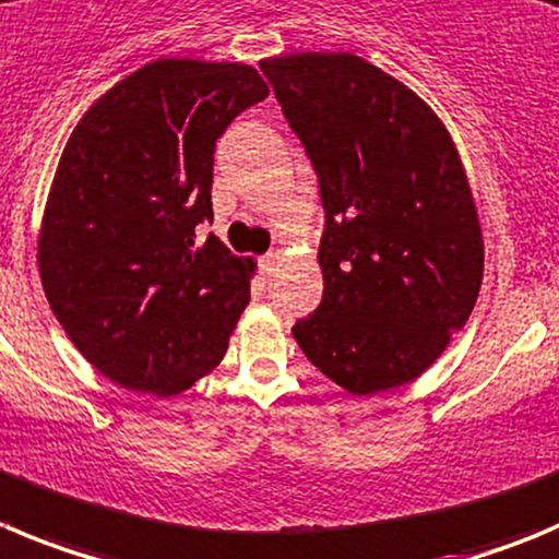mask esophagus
I'll return each mask as SVG.
<instances>
[{
  "instance_id": "obj_1",
  "label": "esophagus",
  "mask_w": 559,
  "mask_h": 559,
  "mask_svg": "<svg viewBox=\"0 0 559 559\" xmlns=\"http://www.w3.org/2000/svg\"><path fill=\"white\" fill-rule=\"evenodd\" d=\"M281 267V253H275V250H270V253H264L262 259H259V270H262L264 275H275V270Z\"/></svg>"
}]
</instances>
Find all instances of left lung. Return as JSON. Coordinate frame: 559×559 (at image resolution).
<instances>
[{
	"label": "left lung",
	"instance_id": "8db88e82",
	"mask_svg": "<svg viewBox=\"0 0 559 559\" xmlns=\"http://www.w3.org/2000/svg\"><path fill=\"white\" fill-rule=\"evenodd\" d=\"M320 181L325 289L300 350L353 394L419 378L466 325L483 234L461 156L414 91L356 55L259 62Z\"/></svg>",
	"mask_w": 559,
	"mask_h": 559
}]
</instances>
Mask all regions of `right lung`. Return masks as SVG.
I'll return each mask as SVG.
<instances>
[{"label":"right lung","instance_id":"1","mask_svg":"<svg viewBox=\"0 0 559 559\" xmlns=\"http://www.w3.org/2000/svg\"><path fill=\"white\" fill-rule=\"evenodd\" d=\"M255 68L156 60L121 80L68 138L38 239L57 322L123 389L174 397L221 364L253 262L212 223L215 143L267 98Z\"/></svg>","mask_w":559,"mask_h":559}]
</instances>
